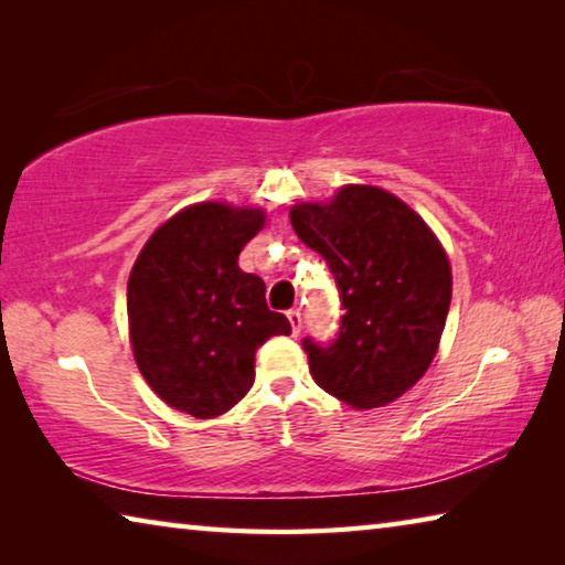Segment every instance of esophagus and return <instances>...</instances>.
I'll return each mask as SVG.
<instances>
[{
	"mask_svg": "<svg viewBox=\"0 0 565 565\" xmlns=\"http://www.w3.org/2000/svg\"><path fill=\"white\" fill-rule=\"evenodd\" d=\"M286 319H289V323H291L294 337H299V331H301V311L299 309H289V311H286Z\"/></svg>",
	"mask_w": 565,
	"mask_h": 565,
	"instance_id": "esophagus-1",
	"label": "esophagus"
}]
</instances>
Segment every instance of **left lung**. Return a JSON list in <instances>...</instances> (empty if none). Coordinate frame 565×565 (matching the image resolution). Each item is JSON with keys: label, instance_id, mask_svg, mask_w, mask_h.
Instances as JSON below:
<instances>
[{"label": "left lung", "instance_id": "obj_1", "mask_svg": "<svg viewBox=\"0 0 565 565\" xmlns=\"http://www.w3.org/2000/svg\"><path fill=\"white\" fill-rule=\"evenodd\" d=\"M301 242L337 279L341 327L331 343L303 339L327 394L353 408L396 401L426 374L451 306V266L414 209L379 186L349 184L329 204L291 206Z\"/></svg>", "mask_w": 565, "mask_h": 565}]
</instances>
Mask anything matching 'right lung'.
Returning a JSON list of instances; mask_svg holds the SVG:
<instances>
[{"label": "right lung", "instance_id": "obj_1", "mask_svg": "<svg viewBox=\"0 0 565 565\" xmlns=\"http://www.w3.org/2000/svg\"><path fill=\"white\" fill-rule=\"evenodd\" d=\"M264 226L262 209L204 202L161 224L127 284L134 359L171 408L214 418L254 384L256 349L291 333L266 306V286L238 269V254Z\"/></svg>", "mask_w": 565, "mask_h": 565}]
</instances>
